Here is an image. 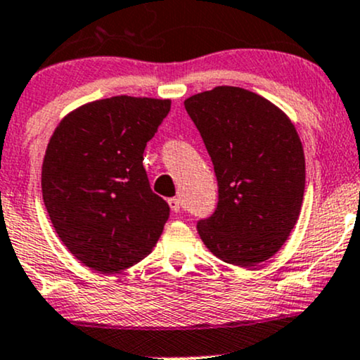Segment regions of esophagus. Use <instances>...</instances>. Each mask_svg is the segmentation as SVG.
Here are the masks:
<instances>
[{
    "label": "esophagus",
    "mask_w": 360,
    "mask_h": 360,
    "mask_svg": "<svg viewBox=\"0 0 360 360\" xmlns=\"http://www.w3.org/2000/svg\"><path fill=\"white\" fill-rule=\"evenodd\" d=\"M167 203H169V206H171V210L174 213H177L181 210V200H179V198H171V200H167Z\"/></svg>",
    "instance_id": "obj_1"
}]
</instances>
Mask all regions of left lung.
<instances>
[{
  "instance_id": "obj_1",
  "label": "left lung",
  "mask_w": 360,
  "mask_h": 360,
  "mask_svg": "<svg viewBox=\"0 0 360 360\" xmlns=\"http://www.w3.org/2000/svg\"><path fill=\"white\" fill-rule=\"evenodd\" d=\"M218 181L214 213L198 223L212 254L254 267L278 252L298 221L304 152L298 131L274 103L235 86L184 101Z\"/></svg>"
}]
</instances>
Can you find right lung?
Masks as SVG:
<instances>
[{
    "label": "right lung",
    "instance_id": "right-lung-1",
    "mask_svg": "<svg viewBox=\"0 0 360 360\" xmlns=\"http://www.w3.org/2000/svg\"><path fill=\"white\" fill-rule=\"evenodd\" d=\"M171 100L111 96L86 103L53 130L42 164V196L53 230L84 266L103 274L150 254L169 205L148 184L143 150Z\"/></svg>",
    "mask_w": 360,
    "mask_h": 360
}]
</instances>
